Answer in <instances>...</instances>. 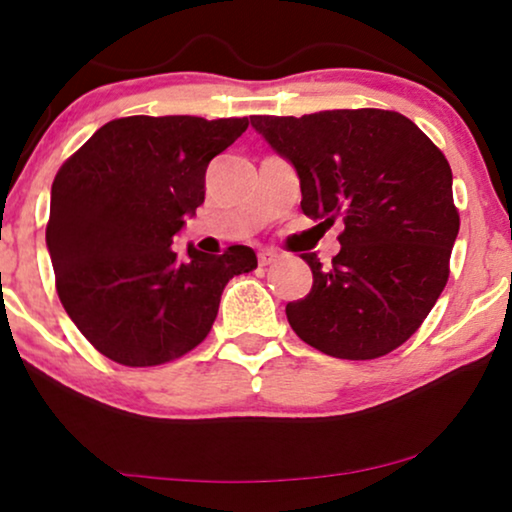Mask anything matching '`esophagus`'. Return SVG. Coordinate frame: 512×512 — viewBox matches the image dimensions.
<instances>
[{"mask_svg":"<svg viewBox=\"0 0 512 512\" xmlns=\"http://www.w3.org/2000/svg\"><path fill=\"white\" fill-rule=\"evenodd\" d=\"M275 261H279L275 251H261V254H258V265H272Z\"/></svg>","mask_w":512,"mask_h":512,"instance_id":"34e87169","label":"esophagus"}]
</instances>
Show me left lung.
<instances>
[{
    "label": "left lung",
    "instance_id": "1",
    "mask_svg": "<svg viewBox=\"0 0 512 512\" xmlns=\"http://www.w3.org/2000/svg\"><path fill=\"white\" fill-rule=\"evenodd\" d=\"M249 118L296 167L303 212L345 223L331 268L303 254L314 282L286 305L291 328L335 359L394 352L422 326L450 277L459 212L443 151L398 111Z\"/></svg>",
    "mask_w": 512,
    "mask_h": 512
}]
</instances>
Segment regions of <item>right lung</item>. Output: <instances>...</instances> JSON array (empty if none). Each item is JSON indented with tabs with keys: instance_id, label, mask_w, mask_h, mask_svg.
Listing matches in <instances>:
<instances>
[{
	"instance_id": "add662e5",
	"label": "right lung",
	"mask_w": 512,
	"mask_h": 512,
	"mask_svg": "<svg viewBox=\"0 0 512 512\" xmlns=\"http://www.w3.org/2000/svg\"><path fill=\"white\" fill-rule=\"evenodd\" d=\"M247 118L128 116L102 125L53 179L46 244L69 319L121 366L174 361L212 331L221 293L254 249L207 256L174 235L205 202L209 160Z\"/></svg>"
}]
</instances>
